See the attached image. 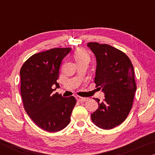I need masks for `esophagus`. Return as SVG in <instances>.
<instances>
[{
    "label": "esophagus",
    "instance_id": "1",
    "mask_svg": "<svg viewBox=\"0 0 155 155\" xmlns=\"http://www.w3.org/2000/svg\"><path fill=\"white\" fill-rule=\"evenodd\" d=\"M77 100L79 102H85L87 101V98H83V97L81 96H77Z\"/></svg>",
    "mask_w": 155,
    "mask_h": 155
}]
</instances>
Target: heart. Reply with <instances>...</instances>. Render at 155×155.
<instances>
[{
	"label": "heart",
	"instance_id": "obj_1",
	"mask_svg": "<svg viewBox=\"0 0 155 155\" xmlns=\"http://www.w3.org/2000/svg\"><path fill=\"white\" fill-rule=\"evenodd\" d=\"M74 57L77 63L81 62L85 60H90V55L85 50L82 48H78L74 52Z\"/></svg>",
	"mask_w": 155,
	"mask_h": 155
}]
</instances>
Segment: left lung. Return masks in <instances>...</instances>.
Segmentation results:
<instances>
[{
    "mask_svg": "<svg viewBox=\"0 0 155 155\" xmlns=\"http://www.w3.org/2000/svg\"><path fill=\"white\" fill-rule=\"evenodd\" d=\"M96 58V87L104 94L98 109L91 114L92 122L103 129H111L124 121L132 108L136 83L133 65L122 51L108 44L89 42Z\"/></svg>",
    "mask_w": 155,
    "mask_h": 155,
    "instance_id": "1",
    "label": "left lung"
}]
</instances>
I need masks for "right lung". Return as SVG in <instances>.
Instances as JSON below:
<instances>
[{"instance_id": "1", "label": "right lung", "mask_w": 155, "mask_h": 155, "mask_svg": "<svg viewBox=\"0 0 155 155\" xmlns=\"http://www.w3.org/2000/svg\"><path fill=\"white\" fill-rule=\"evenodd\" d=\"M70 48H55L29 57L21 68L20 91L26 112L33 121L48 132H57L70 122L75 106L74 96L64 98L56 90L62 60Z\"/></svg>"}]
</instances>
